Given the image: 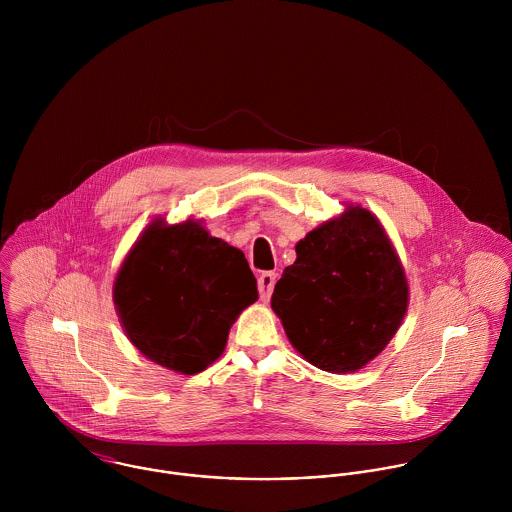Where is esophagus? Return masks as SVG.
I'll return each mask as SVG.
<instances>
[{"mask_svg":"<svg viewBox=\"0 0 512 512\" xmlns=\"http://www.w3.org/2000/svg\"><path fill=\"white\" fill-rule=\"evenodd\" d=\"M276 274L274 272H262L260 278H258V290H260V297L262 301H268L270 295L274 292V286H276Z\"/></svg>","mask_w":512,"mask_h":512,"instance_id":"esophagus-1","label":"esophagus"}]
</instances>
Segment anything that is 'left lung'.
Returning a JSON list of instances; mask_svg holds the SVG:
<instances>
[{"instance_id":"1","label":"left lung","mask_w":512,"mask_h":512,"mask_svg":"<svg viewBox=\"0 0 512 512\" xmlns=\"http://www.w3.org/2000/svg\"><path fill=\"white\" fill-rule=\"evenodd\" d=\"M295 254L272 293L293 349L335 374L368 365L408 309V280L386 230L351 205L307 232Z\"/></svg>"}]
</instances>
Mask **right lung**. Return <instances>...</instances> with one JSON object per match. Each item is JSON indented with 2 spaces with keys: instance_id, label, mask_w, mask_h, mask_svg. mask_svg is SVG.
<instances>
[{
  "instance_id": "add662e5",
  "label": "right lung",
  "mask_w": 512,
  "mask_h": 512,
  "mask_svg": "<svg viewBox=\"0 0 512 512\" xmlns=\"http://www.w3.org/2000/svg\"><path fill=\"white\" fill-rule=\"evenodd\" d=\"M256 299L244 254L193 219L153 220L114 282L116 311L132 345L181 374L213 365L232 323Z\"/></svg>"
}]
</instances>
